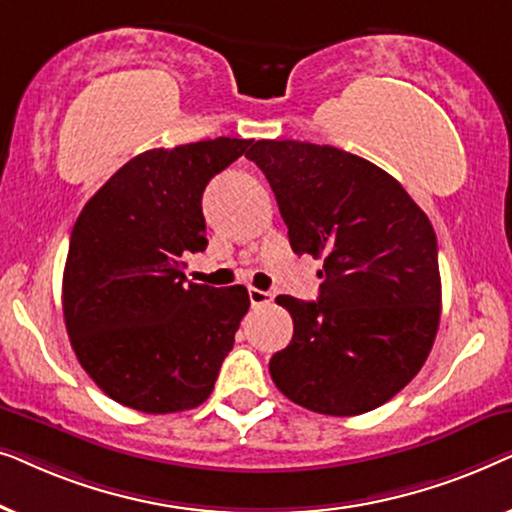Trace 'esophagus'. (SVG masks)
I'll list each match as a JSON object with an SVG mask.
<instances>
[{"label":"esophagus","mask_w":512,"mask_h":512,"mask_svg":"<svg viewBox=\"0 0 512 512\" xmlns=\"http://www.w3.org/2000/svg\"><path fill=\"white\" fill-rule=\"evenodd\" d=\"M272 298H275V293H270V291H261V289H249L251 307L270 305V303H272Z\"/></svg>","instance_id":"esophagus-1"}]
</instances>
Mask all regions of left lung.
<instances>
[{"label": "left lung", "instance_id": "8db88e82", "mask_svg": "<svg viewBox=\"0 0 512 512\" xmlns=\"http://www.w3.org/2000/svg\"><path fill=\"white\" fill-rule=\"evenodd\" d=\"M275 193L296 254L324 258L319 298L277 296L293 338L277 389L333 417L380 408L424 366L440 321L438 242L405 188L335 146L261 139L247 153Z\"/></svg>", "mask_w": 512, "mask_h": 512}]
</instances>
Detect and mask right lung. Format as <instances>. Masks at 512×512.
Returning <instances> with one entry per match:
<instances>
[{
	"label": "right lung",
	"instance_id": "right-lung-1",
	"mask_svg": "<svg viewBox=\"0 0 512 512\" xmlns=\"http://www.w3.org/2000/svg\"><path fill=\"white\" fill-rule=\"evenodd\" d=\"M251 139L216 137L128 160L81 209L62 275L74 354L109 398L167 415L198 408L249 310L244 286L184 275L207 249L202 193Z\"/></svg>",
	"mask_w": 512,
	"mask_h": 512
}]
</instances>
